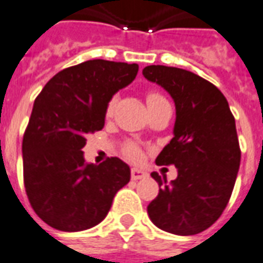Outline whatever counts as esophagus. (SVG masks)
Returning a JSON list of instances; mask_svg holds the SVG:
<instances>
[{"instance_id":"esophagus-1","label":"esophagus","mask_w":263,"mask_h":263,"mask_svg":"<svg viewBox=\"0 0 263 263\" xmlns=\"http://www.w3.org/2000/svg\"><path fill=\"white\" fill-rule=\"evenodd\" d=\"M147 178V172H145L140 168H132L131 170V179L138 180V179H145Z\"/></svg>"}]
</instances>
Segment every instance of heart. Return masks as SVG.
I'll list each match as a JSON object with an SVG mask.
<instances>
[{"instance_id": "1", "label": "heart", "mask_w": 263, "mask_h": 263, "mask_svg": "<svg viewBox=\"0 0 263 263\" xmlns=\"http://www.w3.org/2000/svg\"><path fill=\"white\" fill-rule=\"evenodd\" d=\"M163 95H160L158 92H147V95H146V102H147V106H153L154 103H157L160 100H164ZM116 103H117V98L113 96L111 99L109 100V103H107V107H106V114L107 116H111L114 111V107H116ZM124 153L125 156L132 160H136V158H139L140 156V150L139 147L135 145V143H127V145L124 146Z\"/></svg>"}]
</instances>
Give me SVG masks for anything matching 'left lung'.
Returning a JSON list of instances; mask_svg holds the SVG:
<instances>
[{"mask_svg": "<svg viewBox=\"0 0 263 263\" xmlns=\"http://www.w3.org/2000/svg\"><path fill=\"white\" fill-rule=\"evenodd\" d=\"M142 73L172 96L176 109L174 138L156 163L174 164L178 178L167 182L152 172L161 189L147 214L168 233L197 234L215 223L233 192L241 158L233 114L223 93L192 71L152 65Z\"/></svg>", "mask_w": 263, "mask_h": 263, "instance_id": "obj_1", "label": "left lung"}]
</instances>
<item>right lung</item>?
Returning <instances> with one entry per match:
<instances>
[{"label": "right lung", "instance_id": "right-lung-1", "mask_svg": "<svg viewBox=\"0 0 263 263\" xmlns=\"http://www.w3.org/2000/svg\"><path fill=\"white\" fill-rule=\"evenodd\" d=\"M139 66L93 59L62 70L34 100L23 135V180L34 212L52 228L80 232L107 215L131 171L117 157L87 164L88 134L105 125L109 100Z\"/></svg>", "mask_w": 263, "mask_h": 263}]
</instances>
